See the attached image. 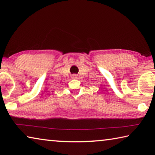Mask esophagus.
<instances>
[{"instance_id":"obj_1","label":"esophagus","mask_w":155,"mask_h":155,"mask_svg":"<svg viewBox=\"0 0 155 155\" xmlns=\"http://www.w3.org/2000/svg\"><path fill=\"white\" fill-rule=\"evenodd\" d=\"M77 75H76V74H74V75H73V78H77Z\"/></svg>"}]
</instances>
